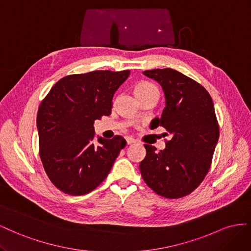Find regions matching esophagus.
I'll return each mask as SVG.
<instances>
[{
  "label": "esophagus",
  "mask_w": 251,
  "mask_h": 251,
  "mask_svg": "<svg viewBox=\"0 0 251 251\" xmlns=\"http://www.w3.org/2000/svg\"><path fill=\"white\" fill-rule=\"evenodd\" d=\"M125 140H126L127 145H130V144H132V143H134V142H135V140H134V139H132V138H130V137H126V138H125Z\"/></svg>",
  "instance_id": "1"
}]
</instances>
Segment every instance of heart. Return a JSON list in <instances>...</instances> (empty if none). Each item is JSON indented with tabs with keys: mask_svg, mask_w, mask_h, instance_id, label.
Wrapping results in <instances>:
<instances>
[{
	"mask_svg": "<svg viewBox=\"0 0 251 251\" xmlns=\"http://www.w3.org/2000/svg\"><path fill=\"white\" fill-rule=\"evenodd\" d=\"M134 94L137 96L138 99L144 98L146 96L155 94L159 96V90L155 87V86L149 82H140L134 87Z\"/></svg>",
	"mask_w": 251,
	"mask_h": 251,
	"instance_id": "b5f03b06",
	"label": "heart"
}]
</instances>
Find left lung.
<instances>
[{
  "label": "left lung",
  "mask_w": 251,
  "mask_h": 251,
  "mask_svg": "<svg viewBox=\"0 0 251 251\" xmlns=\"http://www.w3.org/2000/svg\"><path fill=\"white\" fill-rule=\"evenodd\" d=\"M143 75L159 82L166 106L154 119L170 134L166 148L144 144L140 163L143 180L159 196L178 199L202 183L210 168L219 140V123L210 95L201 84L171 68L145 70Z\"/></svg>",
  "instance_id": "left-lung-1"
}]
</instances>
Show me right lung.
I'll use <instances>...</instances> for the list:
<instances>
[{"label":"right lung","instance_id":"obj_1","mask_svg":"<svg viewBox=\"0 0 251 251\" xmlns=\"http://www.w3.org/2000/svg\"><path fill=\"white\" fill-rule=\"evenodd\" d=\"M130 70H96L62 77L40 104L37 125L40 157L49 180L70 196L101 184L126 145L121 135L98 138L95 120L111 113L114 92Z\"/></svg>","mask_w":251,"mask_h":251}]
</instances>
